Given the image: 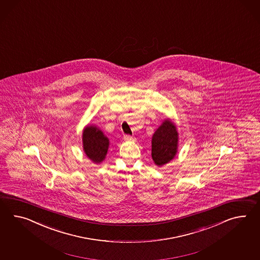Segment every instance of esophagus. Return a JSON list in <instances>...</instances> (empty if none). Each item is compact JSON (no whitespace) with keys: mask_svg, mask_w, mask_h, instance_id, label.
<instances>
[{"mask_svg":"<svg viewBox=\"0 0 260 260\" xmlns=\"http://www.w3.org/2000/svg\"><path fill=\"white\" fill-rule=\"evenodd\" d=\"M124 140H125V141H132V140H133V136H131V135L126 134V135H124Z\"/></svg>","mask_w":260,"mask_h":260,"instance_id":"1","label":"esophagus"}]
</instances>
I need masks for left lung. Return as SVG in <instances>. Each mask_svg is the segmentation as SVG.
Instances as JSON below:
<instances>
[{"label":"left lung","mask_w":260,"mask_h":260,"mask_svg":"<svg viewBox=\"0 0 260 260\" xmlns=\"http://www.w3.org/2000/svg\"><path fill=\"white\" fill-rule=\"evenodd\" d=\"M177 128L166 119L152 137V158L156 165L161 166L174 158L177 153Z\"/></svg>","instance_id":"obj_1"}]
</instances>
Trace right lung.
Returning <instances> with one entry per match:
<instances>
[{"label": "right lung", "mask_w": 260, "mask_h": 260, "mask_svg": "<svg viewBox=\"0 0 260 260\" xmlns=\"http://www.w3.org/2000/svg\"><path fill=\"white\" fill-rule=\"evenodd\" d=\"M84 152L94 162H102L107 154L109 140L96 127H86L83 133Z\"/></svg>", "instance_id": "add662e5"}]
</instances>
